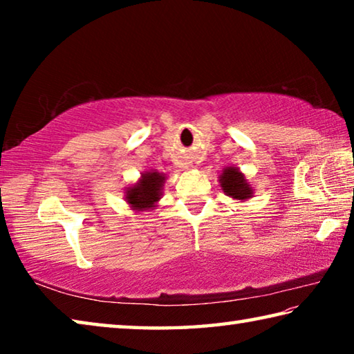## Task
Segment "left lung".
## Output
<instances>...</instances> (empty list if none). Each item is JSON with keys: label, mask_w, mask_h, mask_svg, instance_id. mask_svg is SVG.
I'll return each instance as SVG.
<instances>
[{"label": "left lung", "mask_w": 354, "mask_h": 354, "mask_svg": "<svg viewBox=\"0 0 354 354\" xmlns=\"http://www.w3.org/2000/svg\"><path fill=\"white\" fill-rule=\"evenodd\" d=\"M218 183L221 190L225 192V195L231 196L232 200L237 201H247L253 198L254 189L251 187L248 179L245 178L243 173L234 165L225 167L218 175Z\"/></svg>", "instance_id": "8db88e82"}]
</instances>
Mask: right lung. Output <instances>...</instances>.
<instances>
[{
  "label": "right lung",
  "instance_id": "obj_1",
  "mask_svg": "<svg viewBox=\"0 0 354 354\" xmlns=\"http://www.w3.org/2000/svg\"><path fill=\"white\" fill-rule=\"evenodd\" d=\"M167 176L158 170L140 173V178L129 187H124V201L137 212L153 211L162 198Z\"/></svg>",
  "mask_w": 354,
  "mask_h": 354
}]
</instances>
